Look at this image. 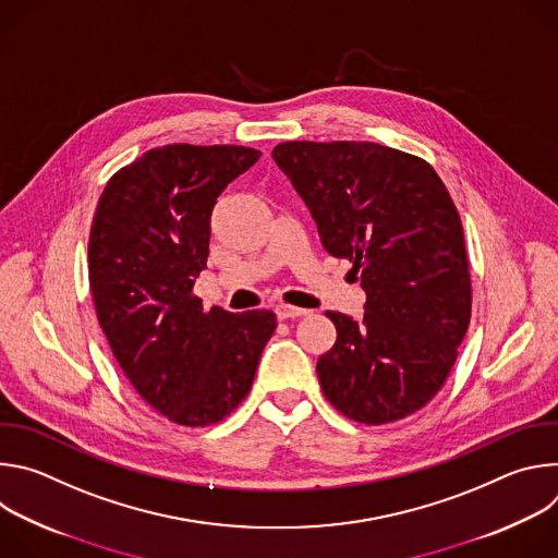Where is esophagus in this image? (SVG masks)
Listing matches in <instances>:
<instances>
[{
	"instance_id": "esophagus-1",
	"label": "esophagus",
	"mask_w": 558,
	"mask_h": 558,
	"mask_svg": "<svg viewBox=\"0 0 558 558\" xmlns=\"http://www.w3.org/2000/svg\"><path fill=\"white\" fill-rule=\"evenodd\" d=\"M311 311L306 308H300V306H291V304H278L276 306V315L280 317V320H293V317H302V315H308Z\"/></svg>"
}]
</instances>
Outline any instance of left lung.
<instances>
[{"label": "left lung", "instance_id": "obj_1", "mask_svg": "<svg viewBox=\"0 0 558 558\" xmlns=\"http://www.w3.org/2000/svg\"><path fill=\"white\" fill-rule=\"evenodd\" d=\"M271 156L366 293L360 323L327 311L338 340L315 366L325 397L368 426L420 411L444 386L472 308L446 185L424 158L368 141H287Z\"/></svg>", "mask_w": 558, "mask_h": 558}]
</instances>
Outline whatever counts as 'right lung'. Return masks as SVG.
Segmentation results:
<instances>
[{
	"label": "right lung",
	"instance_id": "obj_1",
	"mask_svg": "<svg viewBox=\"0 0 558 558\" xmlns=\"http://www.w3.org/2000/svg\"><path fill=\"white\" fill-rule=\"evenodd\" d=\"M260 151L243 145L154 147L106 185L90 227L88 271L99 325L130 384L170 422L225 420L256 377L274 311L203 308L211 211Z\"/></svg>",
	"mask_w": 558,
	"mask_h": 558
}]
</instances>
